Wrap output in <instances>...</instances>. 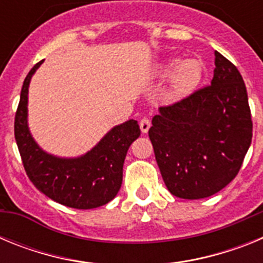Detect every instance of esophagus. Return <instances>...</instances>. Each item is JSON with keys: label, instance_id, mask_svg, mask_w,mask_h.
Wrapping results in <instances>:
<instances>
[{"label": "esophagus", "instance_id": "1", "mask_svg": "<svg viewBox=\"0 0 263 263\" xmlns=\"http://www.w3.org/2000/svg\"><path fill=\"white\" fill-rule=\"evenodd\" d=\"M150 121L147 118H142V120L139 121V127H141V132L142 133H147L148 129H150Z\"/></svg>", "mask_w": 263, "mask_h": 263}]
</instances>
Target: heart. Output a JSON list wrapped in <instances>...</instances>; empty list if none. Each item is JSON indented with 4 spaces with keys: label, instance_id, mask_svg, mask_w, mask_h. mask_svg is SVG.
Returning <instances> with one entry per match:
<instances>
[{
    "label": "heart",
    "instance_id": "b5f03b06",
    "mask_svg": "<svg viewBox=\"0 0 263 263\" xmlns=\"http://www.w3.org/2000/svg\"><path fill=\"white\" fill-rule=\"evenodd\" d=\"M171 75V93L175 97L185 96L200 84L204 75V68L199 60L188 59L180 63L179 59H170L162 66L163 75Z\"/></svg>",
    "mask_w": 263,
    "mask_h": 263
}]
</instances>
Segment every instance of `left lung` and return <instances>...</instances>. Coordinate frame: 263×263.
<instances>
[{
  "label": "left lung",
  "mask_w": 263,
  "mask_h": 263,
  "mask_svg": "<svg viewBox=\"0 0 263 263\" xmlns=\"http://www.w3.org/2000/svg\"><path fill=\"white\" fill-rule=\"evenodd\" d=\"M211 85L160 106L148 137L167 190L204 199L236 178L252 143L253 122L240 71L215 51Z\"/></svg>",
  "instance_id": "8db88e82"
}]
</instances>
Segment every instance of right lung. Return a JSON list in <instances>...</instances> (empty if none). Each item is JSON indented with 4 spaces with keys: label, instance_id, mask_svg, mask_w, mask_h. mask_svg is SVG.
<instances>
[{
    "label": "right lung",
    "instance_id": "add662e5",
    "mask_svg": "<svg viewBox=\"0 0 263 263\" xmlns=\"http://www.w3.org/2000/svg\"><path fill=\"white\" fill-rule=\"evenodd\" d=\"M23 81L14 120V136L22 163L32 184L57 203L76 210H92L113 200L122 183V167L130 145L141 134L138 122L129 120L117 125L87 154L59 158L43 152L27 126V95L34 72Z\"/></svg>",
    "mask_w": 263,
    "mask_h": 263
}]
</instances>
